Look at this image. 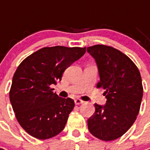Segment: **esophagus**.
Returning <instances> with one entry per match:
<instances>
[{"instance_id":"34e87169","label":"esophagus","mask_w":150,"mask_h":150,"mask_svg":"<svg viewBox=\"0 0 150 150\" xmlns=\"http://www.w3.org/2000/svg\"><path fill=\"white\" fill-rule=\"evenodd\" d=\"M84 102L83 100H79V99H76V100H75V104H83Z\"/></svg>"}]
</instances>
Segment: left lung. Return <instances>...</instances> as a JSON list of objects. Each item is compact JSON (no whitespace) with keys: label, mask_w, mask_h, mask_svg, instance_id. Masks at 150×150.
<instances>
[{"label":"left lung","mask_w":150,"mask_h":150,"mask_svg":"<svg viewBox=\"0 0 150 150\" xmlns=\"http://www.w3.org/2000/svg\"><path fill=\"white\" fill-rule=\"evenodd\" d=\"M87 51L97 65L100 79L97 88H104L107 99L104 105L95 104L88 129L102 141H113L131 128L138 115L143 96L141 74L128 56L113 47L96 45Z\"/></svg>","instance_id":"1"}]
</instances>
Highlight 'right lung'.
I'll return each instance as SVG.
<instances>
[{"instance_id":"add662e5","label":"right lung","mask_w":150,"mask_h":150,"mask_svg":"<svg viewBox=\"0 0 150 150\" xmlns=\"http://www.w3.org/2000/svg\"><path fill=\"white\" fill-rule=\"evenodd\" d=\"M85 52V47H44L18 66L9 100L18 123L30 136L45 140L63 130L75 102L59 97L50 85L56 84L66 69Z\"/></svg>"}]
</instances>
